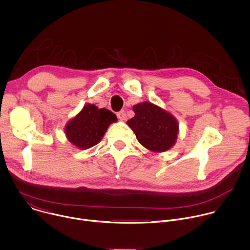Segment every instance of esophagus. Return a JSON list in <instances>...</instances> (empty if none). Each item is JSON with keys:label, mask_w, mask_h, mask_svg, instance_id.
<instances>
[{"label": "esophagus", "mask_w": 250, "mask_h": 250, "mask_svg": "<svg viewBox=\"0 0 250 250\" xmlns=\"http://www.w3.org/2000/svg\"><path fill=\"white\" fill-rule=\"evenodd\" d=\"M117 117L120 121H125V112L124 110L120 111L118 114H117Z\"/></svg>", "instance_id": "esophagus-1"}]
</instances>
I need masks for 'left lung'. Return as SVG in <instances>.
I'll use <instances>...</instances> for the list:
<instances>
[{"mask_svg":"<svg viewBox=\"0 0 250 250\" xmlns=\"http://www.w3.org/2000/svg\"><path fill=\"white\" fill-rule=\"evenodd\" d=\"M132 110L135 115L126 125L141 146L153 152H164L175 145L179 125L173 115L150 102L134 104Z\"/></svg>","mask_w":250,"mask_h":250,"instance_id":"left-lung-1","label":"left lung"}]
</instances>
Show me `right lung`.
Here are the masks:
<instances>
[{"label":"right lung","mask_w":250,"mask_h":250,"mask_svg":"<svg viewBox=\"0 0 250 250\" xmlns=\"http://www.w3.org/2000/svg\"><path fill=\"white\" fill-rule=\"evenodd\" d=\"M118 121L116 115L94 104H86L78 115L65 125L68 140L77 148L85 150L98 145L111 124Z\"/></svg>","instance_id":"1"}]
</instances>
